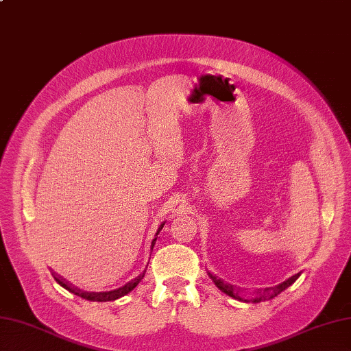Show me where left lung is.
<instances>
[{
	"instance_id": "8db88e82",
	"label": "left lung",
	"mask_w": 351,
	"mask_h": 351,
	"mask_svg": "<svg viewBox=\"0 0 351 351\" xmlns=\"http://www.w3.org/2000/svg\"><path fill=\"white\" fill-rule=\"evenodd\" d=\"M208 276H210V278H211L213 281H215V285L221 290V292H225V293H228L229 296H232V298L241 299L240 296H238V293H235V292H234V286H230V285H228V283H223V280L217 278L216 276H213V274H208ZM296 277H298V274H296V276H293V277H290L289 280L283 281V283L278 285V286H276V287H268V289H265V290H263V293H262V292H259V293H258L259 296H256V298L253 299V302H259V301H262V299L274 298V296L280 295L281 292H283L285 289H287L290 285L293 283V281L296 280Z\"/></svg>"
}]
</instances>
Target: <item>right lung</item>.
Wrapping results in <instances>:
<instances>
[{
  "label": "right lung",
  "instance_id": "right-lung-1",
  "mask_svg": "<svg viewBox=\"0 0 351 351\" xmlns=\"http://www.w3.org/2000/svg\"><path fill=\"white\" fill-rule=\"evenodd\" d=\"M164 225H165V223H162V225L159 226L156 235L160 232V229L164 228ZM155 243H156V238H153V241H152V250H153V245H155ZM50 272H52V276H53V278L58 281V283L61 285L62 287H65L66 290H70L71 293H74V295H77V296H80V298H83V299H88V301H97V302L114 301V299H119V298L125 296L126 293H130L131 290H132L136 285L140 283V281H141L143 277H144V274H146V271H143L138 277H135L134 280H131L130 283H126L125 286L119 287V289L110 290V292H84V290H82V289L74 287V286L70 283V281H66V280L62 278L61 276H58L53 269H50Z\"/></svg>",
  "mask_w": 351,
  "mask_h": 351
}]
</instances>
